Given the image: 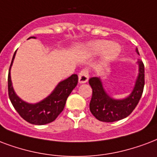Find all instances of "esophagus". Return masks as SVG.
<instances>
[{"label": "esophagus", "mask_w": 157, "mask_h": 157, "mask_svg": "<svg viewBox=\"0 0 157 157\" xmlns=\"http://www.w3.org/2000/svg\"><path fill=\"white\" fill-rule=\"evenodd\" d=\"M88 79H89V75H88L87 71L82 70L81 72L79 73L78 81L80 84L86 83L87 81H88Z\"/></svg>", "instance_id": "esophagus-1"}]
</instances>
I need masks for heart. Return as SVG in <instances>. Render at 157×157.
<instances>
[{
	"label": "heart",
	"instance_id": "b5f03b06",
	"mask_svg": "<svg viewBox=\"0 0 157 157\" xmlns=\"http://www.w3.org/2000/svg\"><path fill=\"white\" fill-rule=\"evenodd\" d=\"M85 50L89 54L96 55L103 51V60L105 62L113 61L119 56L121 52V47L117 43H110L105 40H97L90 42L85 45Z\"/></svg>",
	"mask_w": 157,
	"mask_h": 157
}]
</instances>
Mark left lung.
<instances>
[{
	"label": "left lung",
	"instance_id": "8db88e82",
	"mask_svg": "<svg viewBox=\"0 0 157 157\" xmlns=\"http://www.w3.org/2000/svg\"><path fill=\"white\" fill-rule=\"evenodd\" d=\"M138 55V50L136 48ZM138 74L133 89L130 94L123 99H115L108 94L103 86L100 77H91L89 80L92 88V97L90 110L98 120L106 123L118 121L126 118L133 111L142 97L144 88V65L137 60Z\"/></svg>",
	"mask_w": 157,
	"mask_h": 157
}]
</instances>
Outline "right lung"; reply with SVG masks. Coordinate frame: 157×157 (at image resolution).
Wrapping results in <instances>:
<instances>
[{
    "mask_svg": "<svg viewBox=\"0 0 157 157\" xmlns=\"http://www.w3.org/2000/svg\"><path fill=\"white\" fill-rule=\"evenodd\" d=\"M29 39H36L30 37ZM16 52L14 53L8 75V93L10 102L15 110L25 121L35 125H44L54 121L61 112L63 110L67 99L76 86L78 76L73 74L66 80L60 81L52 93L44 100L35 104H30L23 100L15 93L12 85L10 69L15 59Z\"/></svg>",
    "mask_w": 157,
    "mask_h": 157,
    "instance_id": "1",
    "label": "right lung"
}]
</instances>
